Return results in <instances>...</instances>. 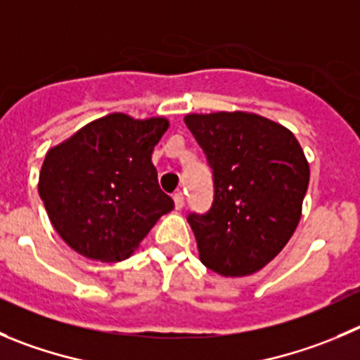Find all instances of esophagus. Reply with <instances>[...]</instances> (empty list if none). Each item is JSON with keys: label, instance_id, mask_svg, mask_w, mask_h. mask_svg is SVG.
I'll return each instance as SVG.
<instances>
[{"label": "esophagus", "instance_id": "34e87169", "mask_svg": "<svg viewBox=\"0 0 360 360\" xmlns=\"http://www.w3.org/2000/svg\"><path fill=\"white\" fill-rule=\"evenodd\" d=\"M173 201H174V208H176V210H182L184 205H186V198H184V193H180V191H178V193H174Z\"/></svg>", "mask_w": 360, "mask_h": 360}]
</instances>
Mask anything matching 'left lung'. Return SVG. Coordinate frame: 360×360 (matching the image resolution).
<instances>
[{
    "label": "left lung",
    "instance_id": "left-lung-1",
    "mask_svg": "<svg viewBox=\"0 0 360 360\" xmlns=\"http://www.w3.org/2000/svg\"><path fill=\"white\" fill-rule=\"evenodd\" d=\"M214 173L207 214H189L205 266L226 277L258 272L288 244L302 215L309 164L295 136L255 112L184 118Z\"/></svg>",
    "mask_w": 360,
    "mask_h": 360
}]
</instances>
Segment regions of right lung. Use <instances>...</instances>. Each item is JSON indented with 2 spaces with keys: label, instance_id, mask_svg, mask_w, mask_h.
I'll return each instance as SVG.
<instances>
[{
  "label": "right lung",
  "instance_id": "obj_1",
  "mask_svg": "<svg viewBox=\"0 0 360 360\" xmlns=\"http://www.w3.org/2000/svg\"><path fill=\"white\" fill-rule=\"evenodd\" d=\"M167 127L162 116L134 120L112 112L47 152L39 194L51 224L75 252L122 262L173 210L152 164Z\"/></svg>",
  "mask_w": 360,
  "mask_h": 360
}]
</instances>
